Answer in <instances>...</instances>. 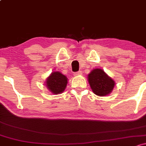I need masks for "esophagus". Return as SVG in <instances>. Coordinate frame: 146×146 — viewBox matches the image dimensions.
<instances>
[{"instance_id": "34e87169", "label": "esophagus", "mask_w": 146, "mask_h": 146, "mask_svg": "<svg viewBox=\"0 0 146 146\" xmlns=\"http://www.w3.org/2000/svg\"><path fill=\"white\" fill-rule=\"evenodd\" d=\"M81 74H82V72L81 71L76 72L74 73V76H78V75H81Z\"/></svg>"}]
</instances>
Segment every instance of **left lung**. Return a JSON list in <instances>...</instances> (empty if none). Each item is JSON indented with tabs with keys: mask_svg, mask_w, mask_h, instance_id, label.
<instances>
[{
	"mask_svg": "<svg viewBox=\"0 0 146 146\" xmlns=\"http://www.w3.org/2000/svg\"><path fill=\"white\" fill-rule=\"evenodd\" d=\"M88 82L95 95L105 96L112 91L115 82L101 69H95L88 74Z\"/></svg>",
	"mask_w": 146,
	"mask_h": 146,
	"instance_id": "left-lung-1",
	"label": "left lung"
}]
</instances>
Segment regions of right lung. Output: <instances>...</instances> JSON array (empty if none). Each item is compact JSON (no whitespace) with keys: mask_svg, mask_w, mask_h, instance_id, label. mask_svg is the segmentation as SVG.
I'll list each match as a JSON object with an SVG mask.
<instances>
[{"mask_svg":"<svg viewBox=\"0 0 146 146\" xmlns=\"http://www.w3.org/2000/svg\"><path fill=\"white\" fill-rule=\"evenodd\" d=\"M46 83L50 91L54 94H58L64 91L67 84V79L59 72H54L48 76Z\"/></svg>","mask_w":146,"mask_h":146,"instance_id":"add662e5","label":"right lung"}]
</instances>
